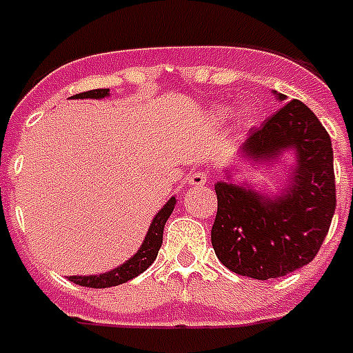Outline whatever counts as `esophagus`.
<instances>
[{
    "instance_id": "obj_1",
    "label": "esophagus",
    "mask_w": 353,
    "mask_h": 353,
    "mask_svg": "<svg viewBox=\"0 0 353 353\" xmlns=\"http://www.w3.org/2000/svg\"><path fill=\"white\" fill-rule=\"evenodd\" d=\"M206 181H208V176H206V172H201V170L194 172V174L188 176V179H186V183L192 186H203L206 185Z\"/></svg>"
}]
</instances>
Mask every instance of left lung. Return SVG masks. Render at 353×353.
I'll list each match as a JSON object with an SVG mask.
<instances>
[{"instance_id":"left-lung-1","label":"left lung","mask_w":353,"mask_h":353,"mask_svg":"<svg viewBox=\"0 0 353 353\" xmlns=\"http://www.w3.org/2000/svg\"><path fill=\"white\" fill-rule=\"evenodd\" d=\"M276 97L286 99L285 94L276 92ZM285 154H292L294 163L277 192L239 183L228 168L225 179L216 183L212 246L217 259L239 276L276 279L308 265L330 228L335 212L332 139L299 99L250 130L239 147V156L256 168H270Z\"/></svg>"}]
</instances>
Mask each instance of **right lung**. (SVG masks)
<instances>
[{
  "mask_svg": "<svg viewBox=\"0 0 353 353\" xmlns=\"http://www.w3.org/2000/svg\"><path fill=\"white\" fill-rule=\"evenodd\" d=\"M108 96H110L108 88H96V90L76 94V96H72V99H103V97ZM176 203L177 199L172 196L167 201V205L157 212L156 217L152 219L150 226H148L147 236H145V241L139 246V250L130 259L125 261L123 265L116 266V268H112V270L105 272V274H96V276H70L68 281H72V283L79 286H87V288H110V286L123 285V283H127V281L143 274L156 261L157 252H159L163 243L165 223L168 221V217L174 212Z\"/></svg>",
  "mask_w": 353,
  "mask_h": 353,
  "instance_id": "obj_1",
  "label": "right lung"
}]
</instances>
